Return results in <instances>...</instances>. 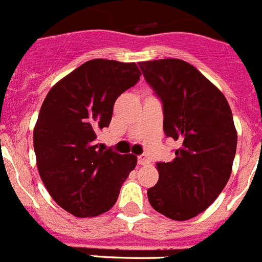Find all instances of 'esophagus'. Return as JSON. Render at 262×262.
Segmentation results:
<instances>
[{
  "label": "esophagus",
  "mask_w": 262,
  "mask_h": 262,
  "mask_svg": "<svg viewBox=\"0 0 262 262\" xmlns=\"http://www.w3.org/2000/svg\"><path fill=\"white\" fill-rule=\"evenodd\" d=\"M138 163L139 165H148L151 163V160L148 159V156H145V155H142V156L138 157Z\"/></svg>",
  "instance_id": "34e87169"
}]
</instances>
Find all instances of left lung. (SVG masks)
<instances>
[{"mask_svg": "<svg viewBox=\"0 0 262 262\" xmlns=\"http://www.w3.org/2000/svg\"><path fill=\"white\" fill-rule=\"evenodd\" d=\"M163 101L165 135L180 143L174 159L157 163L148 201L160 214L187 221L205 211L230 180L237 144L226 97L195 67L180 59L140 61Z\"/></svg>", "mask_w": 262, "mask_h": 262, "instance_id": "8db88e82", "label": "left lung"}]
</instances>
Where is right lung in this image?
Wrapping results in <instances>:
<instances>
[{
    "label": "right lung",
    "mask_w": 262,
    "mask_h": 262,
    "mask_svg": "<svg viewBox=\"0 0 262 262\" xmlns=\"http://www.w3.org/2000/svg\"><path fill=\"white\" fill-rule=\"evenodd\" d=\"M142 73L135 62L93 59L51 88L34 127L41 181L57 205L93 217L115 205L138 163L135 155L102 148L97 134L110 124L114 103Z\"/></svg>",
    "instance_id": "add662e5"
}]
</instances>
